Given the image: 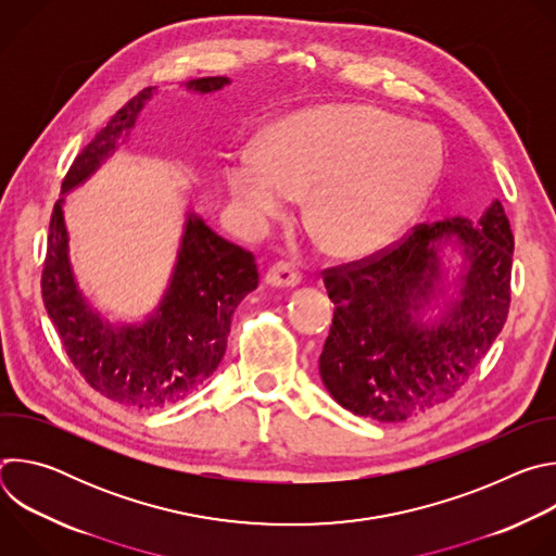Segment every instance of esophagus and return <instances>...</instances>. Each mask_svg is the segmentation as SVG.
Segmentation results:
<instances>
[{
	"mask_svg": "<svg viewBox=\"0 0 556 556\" xmlns=\"http://www.w3.org/2000/svg\"><path fill=\"white\" fill-rule=\"evenodd\" d=\"M266 283L275 286V288H292V286L301 283V273L288 262H277L268 268Z\"/></svg>",
	"mask_w": 556,
	"mask_h": 556,
	"instance_id": "obj_1",
	"label": "esophagus"
}]
</instances>
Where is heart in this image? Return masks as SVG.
Wrapping results in <instances>:
<instances>
[{
	"label": "heart",
	"instance_id": "b5f03b06",
	"mask_svg": "<svg viewBox=\"0 0 556 556\" xmlns=\"http://www.w3.org/2000/svg\"><path fill=\"white\" fill-rule=\"evenodd\" d=\"M442 174L438 136L369 105H330L273 125L260 153L228 165L232 200L253 224L307 193L305 215L337 257L371 255L409 228Z\"/></svg>",
	"mask_w": 556,
	"mask_h": 556
}]
</instances>
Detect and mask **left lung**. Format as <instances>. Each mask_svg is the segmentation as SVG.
<instances>
[{
  "label": "left lung",
  "mask_w": 556,
  "mask_h": 556,
  "mask_svg": "<svg viewBox=\"0 0 556 556\" xmlns=\"http://www.w3.org/2000/svg\"><path fill=\"white\" fill-rule=\"evenodd\" d=\"M465 251L460 290L435 325L421 314L439 282L444 241ZM513 230L500 200L478 222L418 224L365 260L326 268L334 319L319 356L332 399L380 422L425 414L464 387L502 332L510 307Z\"/></svg>",
  "instance_id": "8db88e82"
}]
</instances>
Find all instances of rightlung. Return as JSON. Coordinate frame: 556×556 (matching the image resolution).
Instances as JSON below:
<instances>
[{"mask_svg": "<svg viewBox=\"0 0 556 556\" xmlns=\"http://www.w3.org/2000/svg\"><path fill=\"white\" fill-rule=\"evenodd\" d=\"M228 86L226 76H204L187 84L208 94ZM153 88L129 99L110 123L74 157L61 191L90 178L116 142L129 134ZM260 283L253 253L215 235L193 213L187 219L172 283L155 314L142 326H112L78 290L70 260L63 198L50 217L41 296L65 354L86 382L105 399L161 409L185 401L219 365L235 307Z\"/></svg>", "mask_w": 556, "mask_h": 556, "instance_id": "obj_1", "label": "right lung"}]
</instances>
